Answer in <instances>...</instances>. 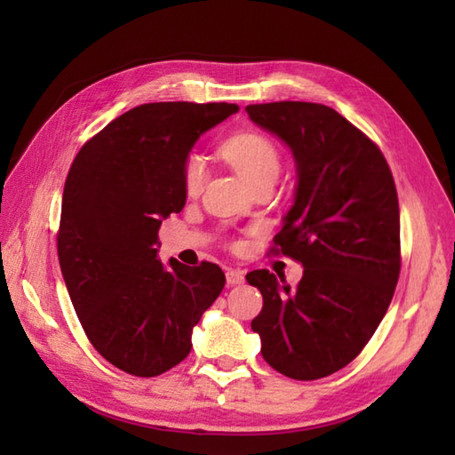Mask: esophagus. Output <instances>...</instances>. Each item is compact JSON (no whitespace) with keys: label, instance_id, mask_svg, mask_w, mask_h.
I'll use <instances>...</instances> for the list:
<instances>
[{"label":"esophagus","instance_id":"esophagus-1","mask_svg":"<svg viewBox=\"0 0 455 455\" xmlns=\"http://www.w3.org/2000/svg\"><path fill=\"white\" fill-rule=\"evenodd\" d=\"M244 282V272H240V269H227V283L228 285H240Z\"/></svg>","mask_w":455,"mask_h":455}]
</instances>
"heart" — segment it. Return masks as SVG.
<instances>
[{"mask_svg": "<svg viewBox=\"0 0 455 455\" xmlns=\"http://www.w3.org/2000/svg\"><path fill=\"white\" fill-rule=\"evenodd\" d=\"M220 156L243 176L250 186L254 183L277 178L282 168V156L272 139L262 132L244 131L222 142ZM181 183L188 196H197L205 183V164L196 154L183 160Z\"/></svg>", "mask_w": 455, "mask_h": 455, "instance_id": "b5f03b06", "label": "heart"}]
</instances>
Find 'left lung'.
I'll use <instances>...</instances> for the list:
<instances>
[{"mask_svg": "<svg viewBox=\"0 0 455 455\" xmlns=\"http://www.w3.org/2000/svg\"><path fill=\"white\" fill-rule=\"evenodd\" d=\"M246 111L293 154L295 197L274 243L305 267L297 287L267 269L246 275L264 297L252 331L275 371L321 379L350 363L387 313L401 272L397 189L381 150L332 108Z\"/></svg>", "mask_w": 455, "mask_h": 455, "instance_id": "left-lung-1", "label": "left lung"}]
</instances>
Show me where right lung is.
<instances>
[{"label": "right lung", "mask_w": 455, "mask_h": 455, "mask_svg": "<svg viewBox=\"0 0 455 455\" xmlns=\"http://www.w3.org/2000/svg\"><path fill=\"white\" fill-rule=\"evenodd\" d=\"M235 103H144L74 158L62 196L58 259L80 323L105 360L154 377L186 360L191 332L225 287L217 264L156 258L158 228L186 205L183 160Z\"/></svg>", "instance_id": "add662e5"}]
</instances>
